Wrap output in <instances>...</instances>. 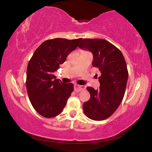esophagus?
<instances>
[{
  "label": "esophagus",
  "mask_w": 152,
  "mask_h": 152,
  "mask_svg": "<svg viewBox=\"0 0 152 152\" xmlns=\"http://www.w3.org/2000/svg\"><path fill=\"white\" fill-rule=\"evenodd\" d=\"M85 88V86H74V90H75L76 92H80L81 91L82 89Z\"/></svg>",
  "instance_id": "1"
}]
</instances>
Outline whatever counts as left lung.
<instances>
[{
  "label": "left lung",
  "mask_w": 152,
  "mask_h": 152,
  "mask_svg": "<svg viewBox=\"0 0 152 152\" xmlns=\"http://www.w3.org/2000/svg\"><path fill=\"white\" fill-rule=\"evenodd\" d=\"M78 47L91 51L92 66L101 74L99 89L86 88L91 99L83 104L84 113L92 120H104L114 113L124 96L128 80L125 58L119 49L105 39H84Z\"/></svg>",
  "instance_id": "left-lung-1"
}]
</instances>
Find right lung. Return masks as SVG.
I'll return each mask as SVG.
<instances>
[{
    "label": "right lung",
    "mask_w": 152,
    "mask_h": 152,
    "mask_svg": "<svg viewBox=\"0 0 152 152\" xmlns=\"http://www.w3.org/2000/svg\"><path fill=\"white\" fill-rule=\"evenodd\" d=\"M82 40V38L72 40L56 38L45 41L37 48L29 61L27 94L32 106L42 116H57L66 106L74 86L72 83H64L56 79L53 72Z\"/></svg>",
    "instance_id": "obj_1"
}]
</instances>
